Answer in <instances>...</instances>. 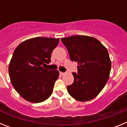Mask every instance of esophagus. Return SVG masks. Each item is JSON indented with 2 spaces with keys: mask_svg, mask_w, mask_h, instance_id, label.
I'll return each mask as SVG.
<instances>
[{
  "mask_svg": "<svg viewBox=\"0 0 127 127\" xmlns=\"http://www.w3.org/2000/svg\"><path fill=\"white\" fill-rule=\"evenodd\" d=\"M60 74L61 75V76H63V75L64 74V72H60Z\"/></svg>",
  "mask_w": 127,
  "mask_h": 127,
  "instance_id": "esophagus-1",
  "label": "esophagus"
}]
</instances>
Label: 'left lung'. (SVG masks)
<instances>
[{
	"label": "left lung",
	"mask_w": 127,
	"mask_h": 127,
	"mask_svg": "<svg viewBox=\"0 0 127 127\" xmlns=\"http://www.w3.org/2000/svg\"><path fill=\"white\" fill-rule=\"evenodd\" d=\"M70 60L77 62V73L67 91L76 100H90L98 95L107 83L111 68L107 50L98 40L86 35L62 38Z\"/></svg>",
	"instance_id": "1"
}]
</instances>
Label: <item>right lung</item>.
<instances>
[{"instance_id": "1", "label": "right lung", "mask_w": 127, "mask_h": 127, "mask_svg": "<svg viewBox=\"0 0 127 127\" xmlns=\"http://www.w3.org/2000/svg\"><path fill=\"white\" fill-rule=\"evenodd\" d=\"M58 42L59 39L38 37L23 41L14 50L9 74L14 88L26 100L39 103L52 94L59 72L43 66L51 62Z\"/></svg>"}]
</instances>
